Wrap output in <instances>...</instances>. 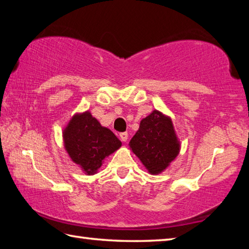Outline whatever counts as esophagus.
I'll use <instances>...</instances> for the list:
<instances>
[{"label": "esophagus", "mask_w": 249, "mask_h": 249, "mask_svg": "<svg viewBox=\"0 0 249 249\" xmlns=\"http://www.w3.org/2000/svg\"><path fill=\"white\" fill-rule=\"evenodd\" d=\"M120 138H121V140L122 142H127V139H128V134L126 133V132H124V133H121L120 134Z\"/></svg>", "instance_id": "1"}]
</instances>
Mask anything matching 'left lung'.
<instances>
[{
  "instance_id": "obj_1",
  "label": "left lung",
  "mask_w": 249,
  "mask_h": 249,
  "mask_svg": "<svg viewBox=\"0 0 249 249\" xmlns=\"http://www.w3.org/2000/svg\"><path fill=\"white\" fill-rule=\"evenodd\" d=\"M129 146L151 174H159L168 168L179 151L172 121L157 110L140 122Z\"/></svg>"
}]
</instances>
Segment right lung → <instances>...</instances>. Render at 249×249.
Returning <instances> with one entry per match:
<instances>
[{
	"instance_id": "right-lung-1",
	"label": "right lung",
	"mask_w": 249,
	"mask_h": 249,
	"mask_svg": "<svg viewBox=\"0 0 249 249\" xmlns=\"http://www.w3.org/2000/svg\"><path fill=\"white\" fill-rule=\"evenodd\" d=\"M63 136L71 159L89 175L96 173L103 160L122 146L115 135L102 127L89 112L75 115Z\"/></svg>"
}]
</instances>
